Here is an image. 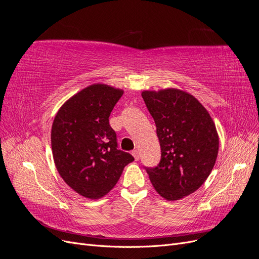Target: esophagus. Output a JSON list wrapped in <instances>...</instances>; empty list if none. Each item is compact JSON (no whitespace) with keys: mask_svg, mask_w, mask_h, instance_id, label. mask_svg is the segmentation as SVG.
Listing matches in <instances>:
<instances>
[{"mask_svg":"<svg viewBox=\"0 0 259 259\" xmlns=\"http://www.w3.org/2000/svg\"><path fill=\"white\" fill-rule=\"evenodd\" d=\"M132 154H133V156H134L136 161L139 160L140 155H139V151H138V150H133V151H132Z\"/></svg>","mask_w":259,"mask_h":259,"instance_id":"1","label":"esophagus"}]
</instances>
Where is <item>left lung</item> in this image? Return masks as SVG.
<instances>
[{"mask_svg": "<svg viewBox=\"0 0 259 259\" xmlns=\"http://www.w3.org/2000/svg\"><path fill=\"white\" fill-rule=\"evenodd\" d=\"M160 140L161 160L145 167L162 198L179 200L204 184L218 154L219 139L209 113L190 94L177 89L142 93Z\"/></svg>", "mask_w": 259, "mask_h": 259, "instance_id": "8db88e82", "label": "left lung"}]
</instances>
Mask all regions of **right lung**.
Segmentation results:
<instances>
[{
  "instance_id": "1",
  "label": "right lung",
  "mask_w": 259,
  "mask_h": 259,
  "mask_svg": "<svg viewBox=\"0 0 259 259\" xmlns=\"http://www.w3.org/2000/svg\"><path fill=\"white\" fill-rule=\"evenodd\" d=\"M123 91L93 84L61 106L52 126L55 165L65 183L88 199L103 198L134 158L117 149L109 116Z\"/></svg>"
}]
</instances>
